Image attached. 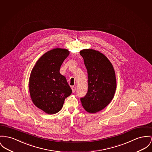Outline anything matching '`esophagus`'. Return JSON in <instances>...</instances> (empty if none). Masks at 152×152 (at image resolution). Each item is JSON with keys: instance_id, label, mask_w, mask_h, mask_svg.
<instances>
[{"instance_id": "esophagus-1", "label": "esophagus", "mask_w": 152, "mask_h": 152, "mask_svg": "<svg viewBox=\"0 0 152 152\" xmlns=\"http://www.w3.org/2000/svg\"><path fill=\"white\" fill-rule=\"evenodd\" d=\"M71 89H72V91L73 93H74V92H75V90H76V88H75V87H74V86H72V87L71 88Z\"/></svg>"}]
</instances>
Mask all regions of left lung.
I'll use <instances>...</instances> for the list:
<instances>
[{
    "mask_svg": "<svg viewBox=\"0 0 152 152\" xmlns=\"http://www.w3.org/2000/svg\"><path fill=\"white\" fill-rule=\"evenodd\" d=\"M88 71V89L81 98L85 110L94 113L106 107L114 97L116 88L115 72L108 59L92 49L80 52Z\"/></svg>",
    "mask_w": 152,
    "mask_h": 152,
    "instance_id": "8db88e82",
    "label": "left lung"
}]
</instances>
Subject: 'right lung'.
Here are the masks:
<instances>
[{"label": "right lung", "mask_w": 152, "mask_h": 152, "mask_svg": "<svg viewBox=\"0 0 152 152\" xmlns=\"http://www.w3.org/2000/svg\"><path fill=\"white\" fill-rule=\"evenodd\" d=\"M66 49L55 48L44 53L31 72L29 91L34 104L48 114L61 111L64 100L72 93L61 66L69 56Z\"/></svg>", "instance_id": "obj_1"}]
</instances>
